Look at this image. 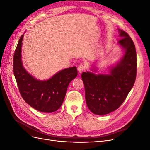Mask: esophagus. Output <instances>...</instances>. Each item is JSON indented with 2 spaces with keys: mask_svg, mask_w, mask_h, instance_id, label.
<instances>
[{
  "mask_svg": "<svg viewBox=\"0 0 150 150\" xmlns=\"http://www.w3.org/2000/svg\"><path fill=\"white\" fill-rule=\"evenodd\" d=\"M85 69V67L83 64H80L78 67V71L79 72V73H81Z\"/></svg>",
  "mask_w": 150,
  "mask_h": 150,
  "instance_id": "obj_1",
  "label": "esophagus"
}]
</instances>
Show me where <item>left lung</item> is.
<instances>
[{
    "label": "left lung",
    "instance_id": "left-lung-1",
    "mask_svg": "<svg viewBox=\"0 0 150 150\" xmlns=\"http://www.w3.org/2000/svg\"><path fill=\"white\" fill-rule=\"evenodd\" d=\"M121 39L117 44L124 54L109 74H96L83 72L81 78L85 88V98L89 110L97 115L115 111L124 102L134 84L137 76V52L134 44L126 32L119 29ZM91 70L96 72L95 67Z\"/></svg>",
    "mask_w": 150,
    "mask_h": 150
}]
</instances>
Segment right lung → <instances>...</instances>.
<instances>
[{"label":"right lung","instance_id":"1","mask_svg":"<svg viewBox=\"0 0 150 150\" xmlns=\"http://www.w3.org/2000/svg\"><path fill=\"white\" fill-rule=\"evenodd\" d=\"M21 35L13 56V70L21 96L32 108L43 112L57 111L64 101L71 81L78 75L77 67L66 68L47 80H39L25 70L22 61Z\"/></svg>","mask_w":150,"mask_h":150}]
</instances>
